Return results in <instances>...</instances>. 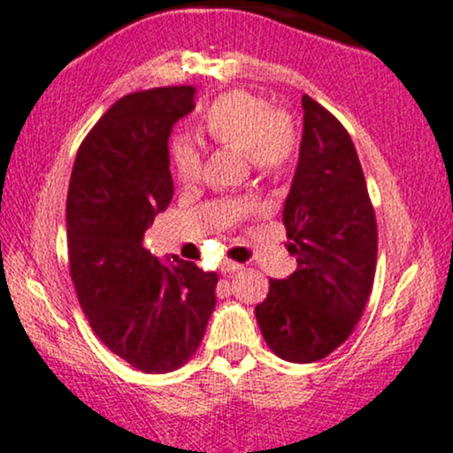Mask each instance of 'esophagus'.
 Instances as JSON below:
<instances>
[{"label":"esophagus","instance_id":"obj_1","mask_svg":"<svg viewBox=\"0 0 453 453\" xmlns=\"http://www.w3.org/2000/svg\"><path fill=\"white\" fill-rule=\"evenodd\" d=\"M242 269L243 265H239V262H233V260L222 262V273H225V275H233V273H239Z\"/></svg>","mask_w":453,"mask_h":453}]
</instances>
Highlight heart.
I'll return each mask as SVG.
<instances>
[{"label": "heart", "instance_id": "b5f03b06", "mask_svg": "<svg viewBox=\"0 0 453 453\" xmlns=\"http://www.w3.org/2000/svg\"><path fill=\"white\" fill-rule=\"evenodd\" d=\"M201 130L216 144L242 150L250 165L265 176L279 174L296 149L292 121L273 111L265 98L243 90L216 98L201 113ZM172 161L182 182H193L199 176V150L188 141L174 142Z\"/></svg>", "mask_w": 453, "mask_h": 453}]
</instances>
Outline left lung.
I'll list each match as a JSON object with an SVG mask.
<instances>
[{"instance_id": "8db88e82", "label": "left lung", "mask_w": 453, "mask_h": 453, "mask_svg": "<svg viewBox=\"0 0 453 453\" xmlns=\"http://www.w3.org/2000/svg\"><path fill=\"white\" fill-rule=\"evenodd\" d=\"M303 142L283 205L289 254L298 269L271 279L256 306L271 350L312 363L353 334L373 286L378 228L355 144L342 124L303 96Z\"/></svg>"}]
</instances>
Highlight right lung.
<instances>
[{"mask_svg": "<svg viewBox=\"0 0 453 453\" xmlns=\"http://www.w3.org/2000/svg\"><path fill=\"white\" fill-rule=\"evenodd\" d=\"M195 88L127 94L77 150L66 197V245L77 298L107 349L147 373L191 359L216 306L218 275L178 256L159 260L144 231L170 205L172 127Z\"/></svg>", "mask_w": 453, "mask_h": 453, "instance_id": "obj_1", "label": "right lung"}]
</instances>
